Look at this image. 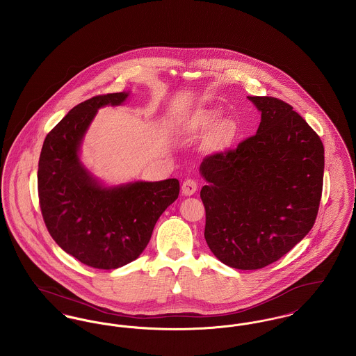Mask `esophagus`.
<instances>
[{"label": "esophagus", "mask_w": 356, "mask_h": 356, "mask_svg": "<svg viewBox=\"0 0 356 356\" xmlns=\"http://www.w3.org/2000/svg\"><path fill=\"white\" fill-rule=\"evenodd\" d=\"M181 191L186 196H191L197 191V183L193 179H186L181 184Z\"/></svg>", "instance_id": "esophagus-1"}]
</instances>
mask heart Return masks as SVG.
I'll return each mask as SVG.
<instances>
[{
    "label": "heart",
    "instance_id": "1",
    "mask_svg": "<svg viewBox=\"0 0 356 356\" xmlns=\"http://www.w3.org/2000/svg\"><path fill=\"white\" fill-rule=\"evenodd\" d=\"M220 113L218 110H206L203 113H199L191 122L192 130H200V131H209L215 129L220 121ZM231 130V125L229 122H225L220 127V133L226 134Z\"/></svg>",
    "mask_w": 356,
    "mask_h": 356
}]
</instances>
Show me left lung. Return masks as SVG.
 <instances>
[{
	"label": "left lung",
	"mask_w": 356,
	"mask_h": 356,
	"mask_svg": "<svg viewBox=\"0 0 356 356\" xmlns=\"http://www.w3.org/2000/svg\"><path fill=\"white\" fill-rule=\"evenodd\" d=\"M261 111L257 134L234 149L206 156L200 191L204 238L225 265L262 269L311 231L318 212L324 147L292 106L249 97Z\"/></svg>",
	"instance_id": "left-lung-1"
}]
</instances>
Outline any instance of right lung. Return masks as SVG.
<instances>
[{
	"mask_svg": "<svg viewBox=\"0 0 356 356\" xmlns=\"http://www.w3.org/2000/svg\"><path fill=\"white\" fill-rule=\"evenodd\" d=\"M126 98L127 92L104 94L75 106L47 134L39 159V203L48 232L94 269L111 270L138 258L180 192L176 179L104 188L81 164L79 147L97 110Z\"/></svg>",
	"mask_w": 356,
	"mask_h": 356,
	"instance_id": "1",
	"label": "right lung"
}]
</instances>
